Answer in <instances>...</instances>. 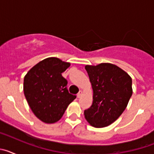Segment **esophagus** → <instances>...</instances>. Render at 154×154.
Returning <instances> with one entry per match:
<instances>
[{
  "instance_id": "esophagus-1",
  "label": "esophagus",
  "mask_w": 154,
  "mask_h": 154,
  "mask_svg": "<svg viewBox=\"0 0 154 154\" xmlns=\"http://www.w3.org/2000/svg\"><path fill=\"white\" fill-rule=\"evenodd\" d=\"M82 94H83V92H82V91L80 90L79 92V93L77 94V97H78V98H81L82 96Z\"/></svg>"
}]
</instances>
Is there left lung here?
<instances>
[{
  "label": "left lung",
  "instance_id": "8db88e82",
  "mask_svg": "<svg viewBox=\"0 0 154 154\" xmlns=\"http://www.w3.org/2000/svg\"><path fill=\"white\" fill-rule=\"evenodd\" d=\"M93 90V102L84 111L93 127L112 124L126 109L133 94L132 79L123 69L111 63L85 65Z\"/></svg>",
  "mask_w": 154,
  "mask_h": 154
}]
</instances>
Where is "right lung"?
<instances>
[{
    "label": "right lung",
    "mask_w": 154,
    "mask_h": 154,
    "mask_svg": "<svg viewBox=\"0 0 154 154\" xmlns=\"http://www.w3.org/2000/svg\"><path fill=\"white\" fill-rule=\"evenodd\" d=\"M69 66V62L51 57L36 64L24 76V96L35 116L44 123L59 120L76 98L69 92L67 80L62 75Z\"/></svg>",
    "instance_id": "add662e5"
}]
</instances>
